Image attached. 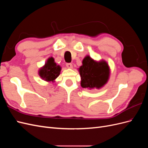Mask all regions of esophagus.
<instances>
[{
	"instance_id": "1",
	"label": "esophagus",
	"mask_w": 148,
	"mask_h": 148,
	"mask_svg": "<svg viewBox=\"0 0 148 148\" xmlns=\"http://www.w3.org/2000/svg\"><path fill=\"white\" fill-rule=\"evenodd\" d=\"M66 66L67 68H69V69H72V67H73V65L71 63H66Z\"/></svg>"
}]
</instances>
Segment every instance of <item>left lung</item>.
I'll list each match as a JSON object with an SVG mask.
<instances>
[{"label": "left lung", "instance_id": "1", "mask_svg": "<svg viewBox=\"0 0 148 148\" xmlns=\"http://www.w3.org/2000/svg\"><path fill=\"white\" fill-rule=\"evenodd\" d=\"M81 86L84 88H99L105 84L109 75V66L106 62H96L87 56L79 68Z\"/></svg>", "mask_w": 148, "mask_h": 148}]
</instances>
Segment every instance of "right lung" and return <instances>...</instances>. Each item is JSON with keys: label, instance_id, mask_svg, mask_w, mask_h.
Instances as JSON below:
<instances>
[{"label": "right lung", "instance_id": "add662e5", "mask_svg": "<svg viewBox=\"0 0 148 148\" xmlns=\"http://www.w3.org/2000/svg\"><path fill=\"white\" fill-rule=\"evenodd\" d=\"M61 68L57 65L52 57L49 58L46 64L39 71V75L42 79L47 82H52L60 74Z\"/></svg>", "mask_w": 148, "mask_h": 148}]
</instances>
